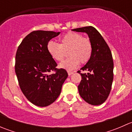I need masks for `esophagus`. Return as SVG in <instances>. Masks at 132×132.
<instances>
[{"label":"esophagus","mask_w":132,"mask_h":132,"mask_svg":"<svg viewBox=\"0 0 132 132\" xmlns=\"http://www.w3.org/2000/svg\"><path fill=\"white\" fill-rule=\"evenodd\" d=\"M73 73V72H71V71H68V74L69 76L71 75Z\"/></svg>","instance_id":"34e87169"}]
</instances>
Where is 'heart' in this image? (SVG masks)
<instances>
[{
	"label": "heart",
	"mask_w": 132,
	"mask_h": 132,
	"mask_svg": "<svg viewBox=\"0 0 132 132\" xmlns=\"http://www.w3.org/2000/svg\"><path fill=\"white\" fill-rule=\"evenodd\" d=\"M61 44L54 41L47 43V51L53 59L57 61H62L65 51L69 50L68 54L70 57L61 62L59 68L68 71L75 70L81 63H86L91 58L93 47L91 41L84 38L79 33L70 32L61 37Z\"/></svg>",
	"instance_id": "heart-1"
}]
</instances>
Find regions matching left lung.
Listing matches in <instances>:
<instances>
[{"label":"left lung","mask_w":132,"mask_h":132,"mask_svg":"<svg viewBox=\"0 0 132 132\" xmlns=\"http://www.w3.org/2000/svg\"><path fill=\"white\" fill-rule=\"evenodd\" d=\"M73 31L86 32L93 47L92 55L80 70L88 71L80 73L82 79L78 89L80 96L87 103L99 105L107 99L112 84L113 63L112 53L99 32L92 26L72 29Z\"/></svg>","instance_id":"8db88e82"}]
</instances>
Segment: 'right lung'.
I'll use <instances>...</instances> for the list:
<instances>
[{
    "label": "right lung",
    "instance_id": "1",
    "mask_svg": "<svg viewBox=\"0 0 132 132\" xmlns=\"http://www.w3.org/2000/svg\"><path fill=\"white\" fill-rule=\"evenodd\" d=\"M61 32L36 30L28 34L16 54L15 73L22 93L32 104L46 107L54 103L67 78L64 69L57 66L47 51V43ZM56 73L50 74V72Z\"/></svg>",
    "mask_w": 132,
    "mask_h": 132
}]
</instances>
